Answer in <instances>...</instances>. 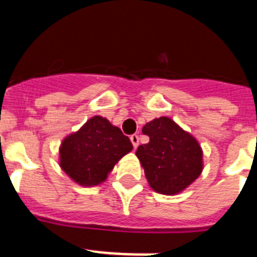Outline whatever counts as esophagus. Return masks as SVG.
Instances as JSON below:
<instances>
[{
	"label": "esophagus",
	"instance_id": "obj_1",
	"mask_svg": "<svg viewBox=\"0 0 257 257\" xmlns=\"http://www.w3.org/2000/svg\"><path fill=\"white\" fill-rule=\"evenodd\" d=\"M130 140H131V143H133L134 148L136 149L138 147H139V136L136 135V134H134V135L130 136Z\"/></svg>",
	"mask_w": 257,
	"mask_h": 257
}]
</instances>
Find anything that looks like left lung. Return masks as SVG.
<instances>
[{"label": "left lung", "instance_id": "left-lung-1", "mask_svg": "<svg viewBox=\"0 0 257 257\" xmlns=\"http://www.w3.org/2000/svg\"><path fill=\"white\" fill-rule=\"evenodd\" d=\"M148 144L136 151L145 178L154 192L175 196L187 189L203 171V151L198 140L170 117L145 123Z\"/></svg>", "mask_w": 257, "mask_h": 257}]
</instances>
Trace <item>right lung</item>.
Segmentation results:
<instances>
[{"instance_id":"1","label":"right lung","mask_w":257,"mask_h":257,"mask_svg":"<svg viewBox=\"0 0 257 257\" xmlns=\"http://www.w3.org/2000/svg\"><path fill=\"white\" fill-rule=\"evenodd\" d=\"M131 151L130 139L117 126L101 115H94L79 130L63 139L59 166L78 185L96 187Z\"/></svg>"}]
</instances>
